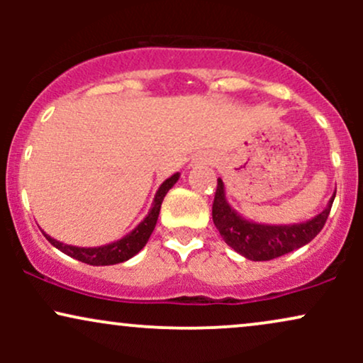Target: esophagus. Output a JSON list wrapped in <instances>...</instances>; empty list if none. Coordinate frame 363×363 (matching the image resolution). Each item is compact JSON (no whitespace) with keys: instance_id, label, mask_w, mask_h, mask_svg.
I'll return each mask as SVG.
<instances>
[{"instance_id":"34e87169","label":"esophagus","mask_w":363,"mask_h":363,"mask_svg":"<svg viewBox=\"0 0 363 363\" xmlns=\"http://www.w3.org/2000/svg\"><path fill=\"white\" fill-rule=\"evenodd\" d=\"M211 164V157L208 155H199L198 158H194L193 165H210Z\"/></svg>"}]
</instances>
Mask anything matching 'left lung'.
Segmentation results:
<instances>
[{"label": "left lung", "instance_id": "1", "mask_svg": "<svg viewBox=\"0 0 363 363\" xmlns=\"http://www.w3.org/2000/svg\"><path fill=\"white\" fill-rule=\"evenodd\" d=\"M335 196L336 193H333L328 206L307 222L290 225L256 223L244 218L230 206L225 194L223 181L218 177L211 215L216 230L235 252L251 261H269L309 244L323 230Z\"/></svg>", "mask_w": 363, "mask_h": 363}]
</instances>
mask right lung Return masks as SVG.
Instances as JSON below:
<instances>
[{
	"mask_svg": "<svg viewBox=\"0 0 363 363\" xmlns=\"http://www.w3.org/2000/svg\"><path fill=\"white\" fill-rule=\"evenodd\" d=\"M179 177H181V174L176 172L174 176H170L169 179H165V181L162 182L160 187H158V191L155 193V198H153L152 208H150L148 215L145 216V218L141 220V222L136 225L129 234L121 237L119 240H114V242L97 245V247H78V245L62 244L60 240L52 239L51 235L45 234V232H43V234L45 235V239L54 245V247L60 249V251L65 252L66 256L74 257V259L82 262H86V264L109 266V264H118V262L131 259V257L136 256V254L145 247V244L148 242L150 235H152L153 228H155L157 225L162 201H164L165 194L169 193V189H172V186L179 181Z\"/></svg>",
	"mask_w": 363,
	"mask_h": 363,
	"instance_id": "obj_1",
	"label": "right lung"
}]
</instances>
